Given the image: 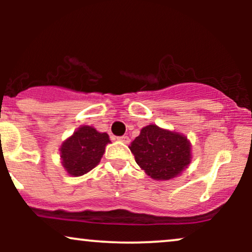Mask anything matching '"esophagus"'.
Wrapping results in <instances>:
<instances>
[{"mask_svg":"<svg viewBox=\"0 0 252 252\" xmlns=\"http://www.w3.org/2000/svg\"><path fill=\"white\" fill-rule=\"evenodd\" d=\"M117 140L120 141V142H122V143H126V144H128V143L130 142V138L128 137V136H126V135H123V136H120V137H117Z\"/></svg>","mask_w":252,"mask_h":252,"instance_id":"1","label":"esophagus"}]
</instances>
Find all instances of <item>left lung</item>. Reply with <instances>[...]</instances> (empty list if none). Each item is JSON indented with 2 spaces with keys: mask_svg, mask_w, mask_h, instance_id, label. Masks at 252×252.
<instances>
[{
  "mask_svg": "<svg viewBox=\"0 0 252 252\" xmlns=\"http://www.w3.org/2000/svg\"><path fill=\"white\" fill-rule=\"evenodd\" d=\"M135 161L155 180H170L190 162V143L186 136L155 124L144 126L130 144Z\"/></svg>",
  "mask_w": 252,
  "mask_h": 252,
  "instance_id": "left-lung-1",
  "label": "left lung"
}]
</instances>
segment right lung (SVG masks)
Returning <instances> with one entry per match:
<instances>
[{
	"label": "right lung",
	"instance_id": "obj_1",
	"mask_svg": "<svg viewBox=\"0 0 252 252\" xmlns=\"http://www.w3.org/2000/svg\"><path fill=\"white\" fill-rule=\"evenodd\" d=\"M108 143L106 132H99L89 126H80L60 147L63 168L72 176L86 174L99 163Z\"/></svg>",
	"mask_w": 252,
	"mask_h": 252
}]
</instances>
